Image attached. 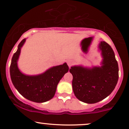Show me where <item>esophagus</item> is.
<instances>
[{
    "mask_svg": "<svg viewBox=\"0 0 129 129\" xmlns=\"http://www.w3.org/2000/svg\"><path fill=\"white\" fill-rule=\"evenodd\" d=\"M67 63H68V66H69V67H71V66L72 65V64H73V62H72V60H69L67 61Z\"/></svg>",
    "mask_w": 129,
    "mask_h": 129,
    "instance_id": "34e87169",
    "label": "esophagus"
}]
</instances>
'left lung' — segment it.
<instances>
[{
    "instance_id": "1",
    "label": "left lung",
    "mask_w": 129,
    "mask_h": 129,
    "mask_svg": "<svg viewBox=\"0 0 129 129\" xmlns=\"http://www.w3.org/2000/svg\"><path fill=\"white\" fill-rule=\"evenodd\" d=\"M99 49L103 58L101 67L87 69L75 66L69 69L73 76L74 94L86 103H96L106 98L118 80V64L112 48L106 42H101Z\"/></svg>"
}]
</instances>
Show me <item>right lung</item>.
<instances>
[{"label": "right lung", "instance_id": "obj_1", "mask_svg": "<svg viewBox=\"0 0 129 129\" xmlns=\"http://www.w3.org/2000/svg\"><path fill=\"white\" fill-rule=\"evenodd\" d=\"M26 39L21 41L14 54L10 65V76L13 85L23 97L31 101L43 103L52 99L58 83L69 71L66 63L50 68L40 75L29 76L23 74L17 67L20 49Z\"/></svg>", "mask_w": 129, "mask_h": 129}]
</instances>
